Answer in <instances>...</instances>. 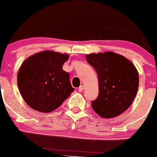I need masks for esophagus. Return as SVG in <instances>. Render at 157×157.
<instances>
[{"instance_id": "obj_1", "label": "esophagus", "mask_w": 157, "mask_h": 157, "mask_svg": "<svg viewBox=\"0 0 157 157\" xmlns=\"http://www.w3.org/2000/svg\"><path fill=\"white\" fill-rule=\"evenodd\" d=\"M84 89H85V86H80L78 87V91H79V92H82V90H84Z\"/></svg>"}]
</instances>
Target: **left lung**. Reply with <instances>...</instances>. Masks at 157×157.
I'll return each mask as SVG.
<instances>
[{
	"mask_svg": "<svg viewBox=\"0 0 157 157\" xmlns=\"http://www.w3.org/2000/svg\"><path fill=\"white\" fill-rule=\"evenodd\" d=\"M86 60L97 71L99 95L92 108L101 117L120 116L132 104L139 85L137 68L125 56L113 52L90 53Z\"/></svg>",
	"mask_w": 157,
	"mask_h": 157,
	"instance_id": "obj_1",
	"label": "left lung"
}]
</instances>
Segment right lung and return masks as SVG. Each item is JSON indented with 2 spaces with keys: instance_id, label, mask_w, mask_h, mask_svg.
Wrapping results in <instances>:
<instances>
[{
  "instance_id": "right-lung-1",
  "label": "right lung",
  "mask_w": 157,
  "mask_h": 157,
  "mask_svg": "<svg viewBox=\"0 0 157 157\" xmlns=\"http://www.w3.org/2000/svg\"><path fill=\"white\" fill-rule=\"evenodd\" d=\"M68 58L67 54L45 50L23 62L18 72V88L30 108L40 112H52L74 91L69 74L63 70Z\"/></svg>"
}]
</instances>
